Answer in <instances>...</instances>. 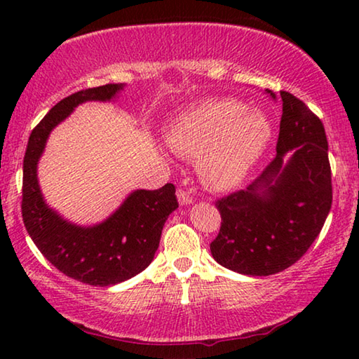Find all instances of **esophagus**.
I'll return each instance as SVG.
<instances>
[{"mask_svg": "<svg viewBox=\"0 0 359 359\" xmlns=\"http://www.w3.org/2000/svg\"><path fill=\"white\" fill-rule=\"evenodd\" d=\"M177 199H179V204L180 205H187V204H191L193 203V198L191 194L185 191V190H177Z\"/></svg>", "mask_w": 359, "mask_h": 359, "instance_id": "1", "label": "esophagus"}]
</instances>
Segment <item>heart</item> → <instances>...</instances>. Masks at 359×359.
Wrapping results in <instances>:
<instances>
[{"label": "heart", "mask_w": 359, "mask_h": 359, "mask_svg": "<svg viewBox=\"0 0 359 359\" xmlns=\"http://www.w3.org/2000/svg\"><path fill=\"white\" fill-rule=\"evenodd\" d=\"M272 136L267 115L234 100H205L177 115L166 133L175 154L198 158L201 177L215 190L239 185Z\"/></svg>", "instance_id": "b5f03b06"}]
</instances>
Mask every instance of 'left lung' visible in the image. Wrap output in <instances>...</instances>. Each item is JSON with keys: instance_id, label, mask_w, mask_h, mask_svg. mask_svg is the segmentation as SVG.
I'll return each mask as SVG.
<instances>
[{"instance_id": "left-lung-1", "label": "left lung", "mask_w": 359, "mask_h": 359, "mask_svg": "<svg viewBox=\"0 0 359 359\" xmlns=\"http://www.w3.org/2000/svg\"><path fill=\"white\" fill-rule=\"evenodd\" d=\"M272 100L277 96L266 90ZM277 155L245 190L217 201L222 226L210 253L244 276H271L294 264L317 239L331 210V166L321 120L280 92Z\"/></svg>"}]
</instances>
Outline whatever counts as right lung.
I'll use <instances>...</instances> for the list:
<instances>
[{
	"label": "right lung",
	"instance_id": "add662e5",
	"mask_svg": "<svg viewBox=\"0 0 359 359\" xmlns=\"http://www.w3.org/2000/svg\"><path fill=\"white\" fill-rule=\"evenodd\" d=\"M125 88L107 83L81 90L53 106L28 139L23 158L22 217L29 238L60 272L93 287H111L142 272L155 257L168 217L179 208L175 188L135 190L104 222L71 223L48 208L38 180V163L52 130L87 101H112Z\"/></svg>",
	"mask_w": 359,
	"mask_h": 359
}]
</instances>
